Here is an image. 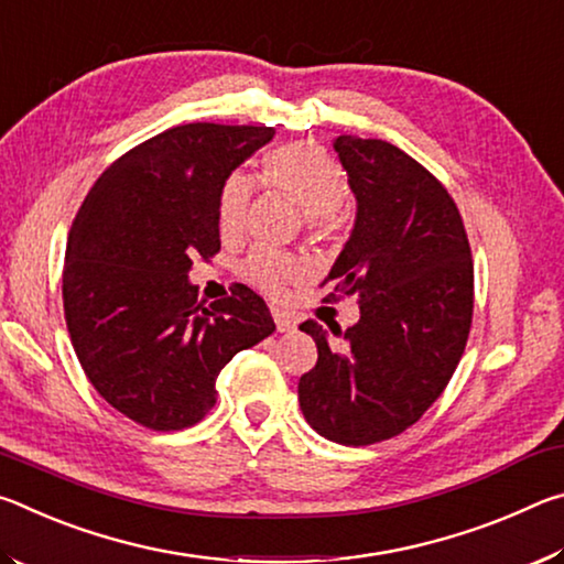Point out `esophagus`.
I'll list each match as a JSON object with an SVG mask.
<instances>
[{"instance_id":"1","label":"esophagus","mask_w":564,"mask_h":564,"mask_svg":"<svg viewBox=\"0 0 564 564\" xmlns=\"http://www.w3.org/2000/svg\"><path fill=\"white\" fill-rule=\"evenodd\" d=\"M273 321H275V328H279V333H289L295 328V318L289 316L285 311L273 308Z\"/></svg>"}]
</instances>
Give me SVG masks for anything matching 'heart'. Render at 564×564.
I'll return each instance as SVG.
<instances>
[{
    "label": "heart",
    "mask_w": 564,
    "mask_h": 564,
    "mask_svg": "<svg viewBox=\"0 0 564 564\" xmlns=\"http://www.w3.org/2000/svg\"><path fill=\"white\" fill-rule=\"evenodd\" d=\"M261 181L269 188L281 191L301 208L311 234L328 231L350 191L346 171L338 166V161H333L318 147L308 144H291L271 151L263 159ZM251 198L253 178L243 171H234L218 194V231L226 238L243 231ZM243 275L263 291L281 293L291 281L301 279L303 265L289 253L261 248L246 259Z\"/></svg>",
    "instance_id": "1"
}]
</instances>
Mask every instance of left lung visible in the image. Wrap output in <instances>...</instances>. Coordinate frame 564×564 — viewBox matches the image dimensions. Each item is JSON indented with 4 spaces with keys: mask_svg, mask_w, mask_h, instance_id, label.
Here are the masks:
<instances>
[{
    "mask_svg": "<svg viewBox=\"0 0 564 564\" xmlns=\"http://www.w3.org/2000/svg\"><path fill=\"white\" fill-rule=\"evenodd\" d=\"M333 149L356 194V226L333 263L326 301L356 295L348 330L316 321V368L299 400L313 431L340 445H373L417 423L463 358L473 323V256L447 188L380 139L338 137Z\"/></svg>",
    "mask_w": 564,
    "mask_h": 564,
    "instance_id": "left-lung-1",
    "label": "left lung"
}]
</instances>
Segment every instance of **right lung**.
Returning a JSON list of instances; mask_svg holds the SVG:
<instances>
[{
	"label": "right lung",
	"instance_id": "1",
	"mask_svg": "<svg viewBox=\"0 0 564 564\" xmlns=\"http://www.w3.org/2000/svg\"><path fill=\"white\" fill-rule=\"evenodd\" d=\"M273 133L206 121L161 131L113 161L74 218L66 328L89 383L133 423L161 433L198 423L226 362L275 330L246 285L206 305L188 281L194 259L221 251L224 181Z\"/></svg>",
	"mask_w": 564,
	"mask_h": 564
}]
</instances>
